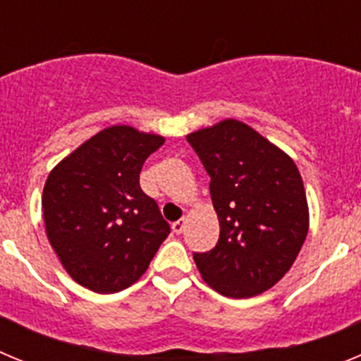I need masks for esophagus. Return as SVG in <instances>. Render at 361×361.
<instances>
[{
    "label": "esophagus",
    "mask_w": 361,
    "mask_h": 361,
    "mask_svg": "<svg viewBox=\"0 0 361 361\" xmlns=\"http://www.w3.org/2000/svg\"><path fill=\"white\" fill-rule=\"evenodd\" d=\"M184 228H186V219L177 220V222H173V226H171V229H173L175 235H180V233L184 231Z\"/></svg>",
    "instance_id": "34e87169"
}]
</instances>
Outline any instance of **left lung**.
<instances>
[{"mask_svg":"<svg viewBox=\"0 0 361 361\" xmlns=\"http://www.w3.org/2000/svg\"><path fill=\"white\" fill-rule=\"evenodd\" d=\"M209 175L220 235L193 253L200 275L220 295L250 298L273 288L307 237V199L291 157L251 126L226 119L186 137Z\"/></svg>","mask_w":361,"mask_h":361,"instance_id":"1","label":"left lung"}]
</instances>
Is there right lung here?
I'll use <instances>...</instances> for the list:
<instances>
[{
	"instance_id": "add662e5",
	"label": "right lung",
	"mask_w": 361,
	"mask_h": 361,
	"mask_svg": "<svg viewBox=\"0 0 361 361\" xmlns=\"http://www.w3.org/2000/svg\"><path fill=\"white\" fill-rule=\"evenodd\" d=\"M164 137L110 126L82 142L50 171L43 219L54 251L79 286L119 293L145 275L170 235L139 175Z\"/></svg>"
}]
</instances>
